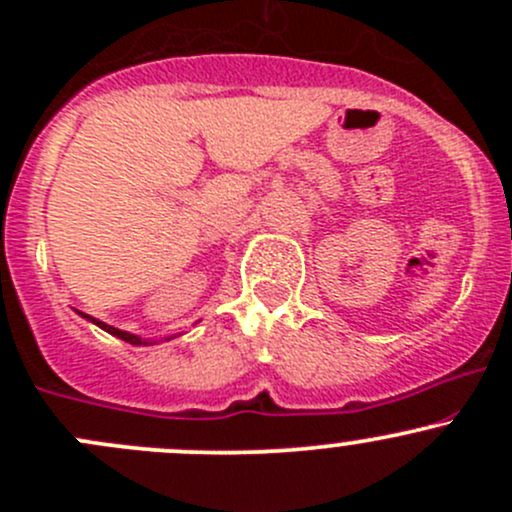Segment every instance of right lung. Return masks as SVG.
<instances>
[{"instance_id":"1","label":"right lung","mask_w":512,"mask_h":512,"mask_svg":"<svg viewBox=\"0 0 512 512\" xmlns=\"http://www.w3.org/2000/svg\"><path fill=\"white\" fill-rule=\"evenodd\" d=\"M79 314H81V317L86 319V322H94L96 327H101V329H103V332L113 334V337L123 339V342H128V344H136V347H151V344H156V339H143V337H138V334L123 332V329H116V327H111V324L101 322V319H96V317H89V314H84V312H79ZM168 339H173V337H168ZM168 339H165V342H168Z\"/></svg>"}]
</instances>
